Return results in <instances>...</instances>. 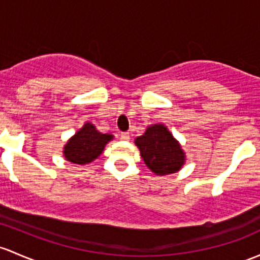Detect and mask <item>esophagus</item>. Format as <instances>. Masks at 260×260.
Listing matches in <instances>:
<instances>
[{"instance_id": "obj_1", "label": "esophagus", "mask_w": 260, "mask_h": 260, "mask_svg": "<svg viewBox=\"0 0 260 260\" xmlns=\"http://www.w3.org/2000/svg\"><path fill=\"white\" fill-rule=\"evenodd\" d=\"M121 139H122V141H128V139H129V133L122 132L121 133Z\"/></svg>"}]
</instances>
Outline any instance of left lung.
<instances>
[{
	"label": "left lung",
	"instance_id": "8db88e82",
	"mask_svg": "<svg viewBox=\"0 0 260 260\" xmlns=\"http://www.w3.org/2000/svg\"><path fill=\"white\" fill-rule=\"evenodd\" d=\"M135 142L144 163L153 173L159 176L176 173L184 163V153L166 125H151Z\"/></svg>",
	"mask_w": 260,
	"mask_h": 260
}]
</instances>
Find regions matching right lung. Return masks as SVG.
Wrapping results in <instances>:
<instances>
[{
	"instance_id": "right-lung-1",
	"label": "right lung",
	"mask_w": 260,
	"mask_h": 260,
	"mask_svg": "<svg viewBox=\"0 0 260 260\" xmlns=\"http://www.w3.org/2000/svg\"><path fill=\"white\" fill-rule=\"evenodd\" d=\"M112 138V135H103L95 129L93 124L86 123L66 144L63 151L66 159L75 165L91 163L102 153Z\"/></svg>"
}]
</instances>
